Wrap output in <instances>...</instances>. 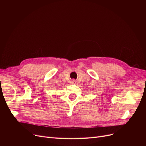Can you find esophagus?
<instances>
[{"mask_svg": "<svg viewBox=\"0 0 146 146\" xmlns=\"http://www.w3.org/2000/svg\"><path fill=\"white\" fill-rule=\"evenodd\" d=\"M71 83H72V84H74V83H76V80H72L71 81Z\"/></svg>", "mask_w": 146, "mask_h": 146, "instance_id": "1", "label": "esophagus"}]
</instances>
